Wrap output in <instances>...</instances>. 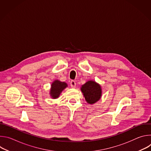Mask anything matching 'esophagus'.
Masks as SVG:
<instances>
[{
  "instance_id": "esophagus-1",
  "label": "esophagus",
  "mask_w": 151,
  "mask_h": 151,
  "mask_svg": "<svg viewBox=\"0 0 151 151\" xmlns=\"http://www.w3.org/2000/svg\"><path fill=\"white\" fill-rule=\"evenodd\" d=\"M70 86L72 88H75L76 87V82L74 81H70Z\"/></svg>"
}]
</instances>
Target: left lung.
<instances>
[{
  "label": "left lung",
  "mask_w": 151,
  "mask_h": 151,
  "mask_svg": "<svg viewBox=\"0 0 151 151\" xmlns=\"http://www.w3.org/2000/svg\"><path fill=\"white\" fill-rule=\"evenodd\" d=\"M81 91L85 99L89 104H93L101 97V90L100 86L96 82L90 81L86 82L81 87Z\"/></svg>",
  "instance_id": "8db88e82"
}]
</instances>
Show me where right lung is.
I'll return each instance as SVG.
<instances>
[{
	"mask_svg": "<svg viewBox=\"0 0 151 151\" xmlns=\"http://www.w3.org/2000/svg\"><path fill=\"white\" fill-rule=\"evenodd\" d=\"M67 87L68 85L66 83L60 82L58 80L55 81L51 85V88L50 91L51 96L53 99L58 98L62 91Z\"/></svg>",
	"mask_w": 151,
	"mask_h": 151,
	"instance_id": "obj_1",
	"label": "right lung"
}]
</instances>
